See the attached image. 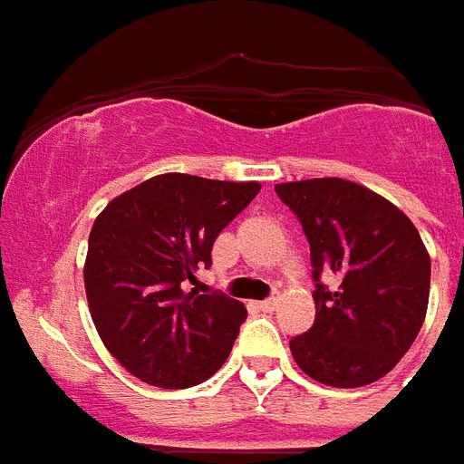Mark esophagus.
<instances>
[{
	"label": "esophagus",
	"mask_w": 464,
	"mask_h": 464,
	"mask_svg": "<svg viewBox=\"0 0 464 464\" xmlns=\"http://www.w3.org/2000/svg\"><path fill=\"white\" fill-rule=\"evenodd\" d=\"M277 304H280V299H277V296H270V299H263V302L258 304V309H261V311H276Z\"/></svg>",
	"instance_id": "34e87169"
}]
</instances>
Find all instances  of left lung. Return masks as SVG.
Instances as JSON below:
<instances>
[{
  "instance_id": "obj_1",
  "label": "left lung",
  "mask_w": 464,
  "mask_h": 464,
  "mask_svg": "<svg viewBox=\"0 0 464 464\" xmlns=\"http://www.w3.org/2000/svg\"><path fill=\"white\" fill-rule=\"evenodd\" d=\"M311 251L316 318L290 340L306 376L333 388L383 379L424 324L431 258L412 220L354 181L325 177L276 184ZM333 275L337 288L320 277Z\"/></svg>"
}]
</instances>
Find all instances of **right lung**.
I'll return each mask as SVG.
<instances>
[{
  "instance_id": "right-lung-1",
  "label": "right lung",
  "mask_w": 464,
  "mask_h": 464,
  "mask_svg": "<svg viewBox=\"0 0 464 464\" xmlns=\"http://www.w3.org/2000/svg\"><path fill=\"white\" fill-rule=\"evenodd\" d=\"M258 191L256 181L158 174L98 215L83 270L88 306L110 354L136 379L177 391L225 364L246 309L187 285L210 268L218 235Z\"/></svg>"
}]
</instances>
